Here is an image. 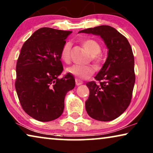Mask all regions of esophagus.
<instances>
[{
    "mask_svg": "<svg viewBox=\"0 0 153 153\" xmlns=\"http://www.w3.org/2000/svg\"><path fill=\"white\" fill-rule=\"evenodd\" d=\"M75 84H76V85H80L83 84V82L82 81H81L80 80H79V79H75Z\"/></svg>",
    "mask_w": 153,
    "mask_h": 153,
    "instance_id": "34e87169",
    "label": "esophagus"
}]
</instances>
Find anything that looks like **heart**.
<instances>
[{
    "label": "heart",
    "mask_w": 153,
    "mask_h": 153,
    "mask_svg": "<svg viewBox=\"0 0 153 153\" xmlns=\"http://www.w3.org/2000/svg\"><path fill=\"white\" fill-rule=\"evenodd\" d=\"M82 45L88 51L91 55V59L96 64L100 62L101 59L98 54L101 52V48L100 45L94 40L87 39L82 42ZM71 43L67 42L64 45L61 51V59L63 62L68 63L71 59ZM66 71L71 75L76 77L78 79H87L89 78L94 72L93 67L90 66H82V65L74 64L68 67Z\"/></svg>",
    "instance_id": "1"
}]
</instances>
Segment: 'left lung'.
Instances as JSON below:
<instances>
[{
  "label": "left lung",
  "instance_id": "1",
  "mask_svg": "<svg viewBox=\"0 0 153 153\" xmlns=\"http://www.w3.org/2000/svg\"><path fill=\"white\" fill-rule=\"evenodd\" d=\"M78 33L99 36L108 48V56L95 79L86 85L89 95L85 101L87 113L93 119L108 122L120 116L129 106L135 74L134 58L129 41L115 28L102 25Z\"/></svg>",
  "mask_w": 153,
  "mask_h": 153
}]
</instances>
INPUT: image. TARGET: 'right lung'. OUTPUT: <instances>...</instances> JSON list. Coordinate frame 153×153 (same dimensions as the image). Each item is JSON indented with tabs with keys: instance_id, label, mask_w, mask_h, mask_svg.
Returning a JSON list of instances; mask_svg holds the SVG:
<instances>
[{
	"instance_id": "obj_1",
	"label": "right lung",
	"mask_w": 153,
	"mask_h": 153,
	"mask_svg": "<svg viewBox=\"0 0 153 153\" xmlns=\"http://www.w3.org/2000/svg\"><path fill=\"white\" fill-rule=\"evenodd\" d=\"M72 31L44 27L24 42L16 66L15 89L24 111L40 122L59 117L66 93L75 85L73 75L63 71L61 51Z\"/></svg>"
}]
</instances>
